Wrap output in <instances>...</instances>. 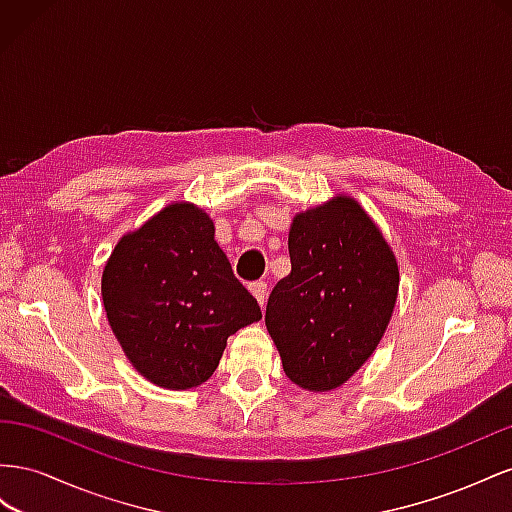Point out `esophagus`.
<instances>
[{
  "mask_svg": "<svg viewBox=\"0 0 512 512\" xmlns=\"http://www.w3.org/2000/svg\"><path fill=\"white\" fill-rule=\"evenodd\" d=\"M251 294L257 298L259 306H266V298H268V285L264 281L251 283Z\"/></svg>",
  "mask_w": 512,
  "mask_h": 512,
  "instance_id": "1",
  "label": "esophagus"
}]
</instances>
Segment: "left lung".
<instances>
[{"label":"left lung","mask_w":512,"mask_h":512,"mask_svg":"<svg viewBox=\"0 0 512 512\" xmlns=\"http://www.w3.org/2000/svg\"><path fill=\"white\" fill-rule=\"evenodd\" d=\"M291 274L276 283L266 328L300 388H339L382 341L399 268L382 231L354 199L334 197L289 229Z\"/></svg>","instance_id":"8db88e82"}]
</instances>
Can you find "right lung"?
I'll use <instances>...</instances> for the list:
<instances>
[{
    "label": "right lung",
    "instance_id": "obj_1",
    "mask_svg": "<svg viewBox=\"0 0 512 512\" xmlns=\"http://www.w3.org/2000/svg\"><path fill=\"white\" fill-rule=\"evenodd\" d=\"M102 302L133 367L171 390L206 382L231 334L261 319L210 216L191 203L167 206L118 242L102 272Z\"/></svg>",
    "mask_w": 512,
    "mask_h": 512
}]
</instances>
